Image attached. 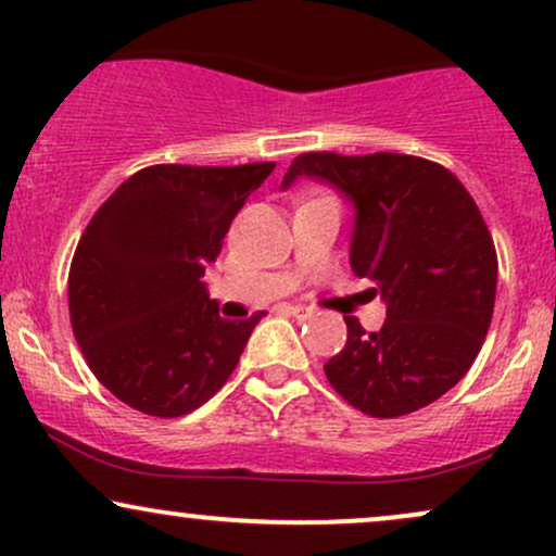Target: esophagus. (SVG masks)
<instances>
[{
  "mask_svg": "<svg viewBox=\"0 0 556 556\" xmlns=\"http://www.w3.org/2000/svg\"><path fill=\"white\" fill-rule=\"evenodd\" d=\"M285 311H287V314H290V316H295V318H305V316L311 314V311L305 308V305H285Z\"/></svg>",
  "mask_w": 556,
  "mask_h": 556,
  "instance_id": "obj_1",
  "label": "esophagus"
}]
</instances>
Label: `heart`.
Wrapping results in <instances>:
<instances>
[{
    "label": "heart",
    "mask_w": 556,
    "mask_h": 556,
    "mask_svg": "<svg viewBox=\"0 0 556 556\" xmlns=\"http://www.w3.org/2000/svg\"><path fill=\"white\" fill-rule=\"evenodd\" d=\"M318 195H324V193H318Z\"/></svg>",
    "instance_id": "obj_1"
}]
</instances>
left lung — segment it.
Listing matches in <instances>:
<instances>
[{"mask_svg":"<svg viewBox=\"0 0 556 556\" xmlns=\"http://www.w3.org/2000/svg\"><path fill=\"white\" fill-rule=\"evenodd\" d=\"M303 175L355 203L350 264L387 300L379 331L344 316L348 342L324 366L329 384L371 418L431 405L473 366L494 314L496 251L473 195L442 164L389 151L300 154L282 188Z\"/></svg>","mask_w":556,"mask_h":556,"instance_id":"obj_1","label":"left lung"}]
</instances>
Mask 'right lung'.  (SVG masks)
Listing matches in <instances>:
<instances>
[{"label":"right lung","mask_w":556,"mask_h":556,"mask_svg":"<svg viewBox=\"0 0 556 556\" xmlns=\"http://www.w3.org/2000/svg\"><path fill=\"white\" fill-rule=\"evenodd\" d=\"M271 169L154 164L88 222L70 264V324L88 368L119 402L180 418L225 387L264 314L227 321L201 277Z\"/></svg>","instance_id":"right-lung-1"}]
</instances>
